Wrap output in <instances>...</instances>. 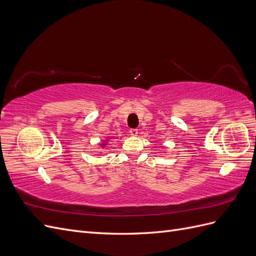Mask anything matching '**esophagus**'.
Segmentation results:
<instances>
[{"instance_id":"1","label":"esophagus","mask_w":256,"mask_h":256,"mask_svg":"<svg viewBox=\"0 0 256 256\" xmlns=\"http://www.w3.org/2000/svg\"><path fill=\"white\" fill-rule=\"evenodd\" d=\"M129 132H130V134H131V136H136L138 134V129H136V128H132V129H130V131H129Z\"/></svg>"}]
</instances>
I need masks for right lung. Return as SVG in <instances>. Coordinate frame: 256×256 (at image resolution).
Wrapping results in <instances>:
<instances>
[{"label": "right lung", "instance_id": "right-lung-1", "mask_svg": "<svg viewBox=\"0 0 256 256\" xmlns=\"http://www.w3.org/2000/svg\"><path fill=\"white\" fill-rule=\"evenodd\" d=\"M102 145H106V144H102Z\"/></svg>", "mask_w": 256, "mask_h": 256}]
</instances>
